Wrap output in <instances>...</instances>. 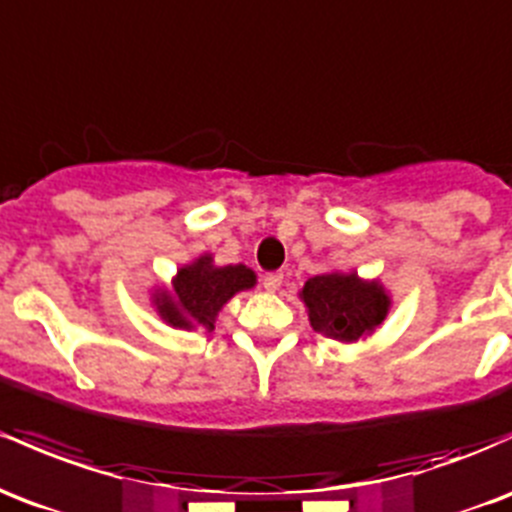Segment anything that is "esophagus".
Returning <instances> with one entry per match:
<instances>
[{
    "mask_svg": "<svg viewBox=\"0 0 512 512\" xmlns=\"http://www.w3.org/2000/svg\"><path fill=\"white\" fill-rule=\"evenodd\" d=\"M284 282V274L282 272H272V274H265V279H262V284H265L267 291H277L279 286Z\"/></svg>",
    "mask_w": 512,
    "mask_h": 512,
    "instance_id": "esophagus-1",
    "label": "esophagus"
}]
</instances>
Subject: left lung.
Instances as JSON below:
<instances>
[{
  "mask_svg": "<svg viewBox=\"0 0 512 512\" xmlns=\"http://www.w3.org/2000/svg\"><path fill=\"white\" fill-rule=\"evenodd\" d=\"M316 333L338 342L369 338L391 308V296L379 279L357 272H325L311 277L299 291Z\"/></svg>",
  "mask_w": 512,
  "mask_h": 512,
  "instance_id": "1",
  "label": "left lung"
}]
</instances>
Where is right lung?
Returning a JSON list of instances; mask_svg holds the SVG:
<instances>
[{
    "label": "right lung",
    "mask_w": 512,
    "mask_h": 512,
    "mask_svg": "<svg viewBox=\"0 0 512 512\" xmlns=\"http://www.w3.org/2000/svg\"><path fill=\"white\" fill-rule=\"evenodd\" d=\"M257 284V274L245 265L216 267L213 257H196L182 265L172 277L170 286H157L150 294L157 316L172 328L213 330L218 313L238 291Z\"/></svg>",
    "instance_id": "right-lung-1"
}]
</instances>
